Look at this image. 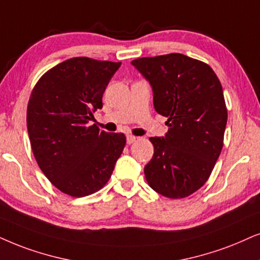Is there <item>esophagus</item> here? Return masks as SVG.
Returning <instances> with one entry per match:
<instances>
[{"instance_id": "obj_1", "label": "esophagus", "mask_w": 260, "mask_h": 260, "mask_svg": "<svg viewBox=\"0 0 260 260\" xmlns=\"http://www.w3.org/2000/svg\"><path fill=\"white\" fill-rule=\"evenodd\" d=\"M137 139H138V138L134 137V136H127V144H133Z\"/></svg>"}]
</instances>
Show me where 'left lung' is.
I'll return each instance as SVG.
<instances>
[{
	"mask_svg": "<svg viewBox=\"0 0 260 260\" xmlns=\"http://www.w3.org/2000/svg\"><path fill=\"white\" fill-rule=\"evenodd\" d=\"M132 64L152 86L166 116V137H152L146 181L167 198H186L208 181L223 147L226 111L222 85L209 64L182 54L141 57Z\"/></svg>",
	"mask_w": 260,
	"mask_h": 260,
	"instance_id": "8db88e82",
	"label": "left lung"
}]
</instances>
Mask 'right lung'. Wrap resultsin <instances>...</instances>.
<instances>
[{
	"label": "right lung",
	"instance_id": "add662e5",
	"mask_svg": "<svg viewBox=\"0 0 260 260\" xmlns=\"http://www.w3.org/2000/svg\"><path fill=\"white\" fill-rule=\"evenodd\" d=\"M121 62L73 57L44 73L27 104V132L39 168L71 197L106 186L126 145L123 133L90 126Z\"/></svg>",
	"mask_w": 260,
	"mask_h": 260
}]
</instances>
